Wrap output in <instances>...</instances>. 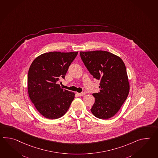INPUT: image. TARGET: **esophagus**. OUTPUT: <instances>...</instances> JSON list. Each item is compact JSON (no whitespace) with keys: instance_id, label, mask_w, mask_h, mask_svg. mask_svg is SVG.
Listing matches in <instances>:
<instances>
[{"instance_id":"1","label":"esophagus","mask_w":158,"mask_h":158,"mask_svg":"<svg viewBox=\"0 0 158 158\" xmlns=\"http://www.w3.org/2000/svg\"><path fill=\"white\" fill-rule=\"evenodd\" d=\"M85 93L84 92H83V93H77V95L79 96H84L85 95Z\"/></svg>"}]
</instances>
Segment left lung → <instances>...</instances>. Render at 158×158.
I'll list each match as a JSON object with an SVG mask.
<instances>
[{
    "instance_id": "1",
    "label": "left lung",
    "mask_w": 158,
    "mask_h": 158,
    "mask_svg": "<svg viewBox=\"0 0 158 158\" xmlns=\"http://www.w3.org/2000/svg\"><path fill=\"white\" fill-rule=\"evenodd\" d=\"M84 65L95 79L100 80L98 93L91 111L97 118L108 119L118 112L127 98L130 85L122 59L106 51L81 52Z\"/></svg>"
}]
</instances>
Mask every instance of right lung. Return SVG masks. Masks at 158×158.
<instances>
[{
  "mask_svg": "<svg viewBox=\"0 0 158 158\" xmlns=\"http://www.w3.org/2000/svg\"><path fill=\"white\" fill-rule=\"evenodd\" d=\"M77 52L42 54L33 61L28 74V91L39 113L48 119L63 116L75 98L73 92L61 88L57 82L64 79Z\"/></svg>",
  "mask_w": 158,
  "mask_h": 158,
  "instance_id": "obj_1",
  "label": "right lung"
}]
</instances>
